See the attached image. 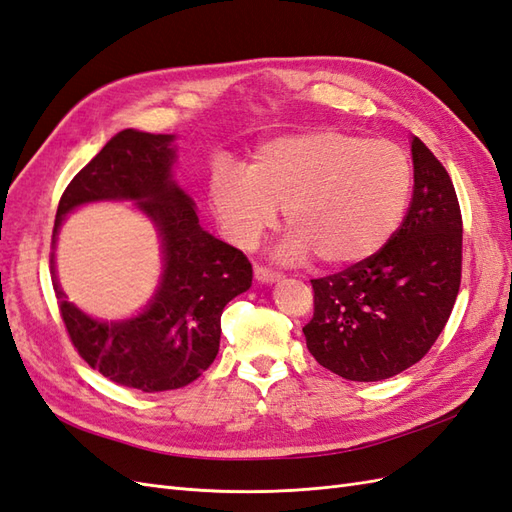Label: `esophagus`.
I'll return each instance as SVG.
<instances>
[{"mask_svg": "<svg viewBox=\"0 0 512 512\" xmlns=\"http://www.w3.org/2000/svg\"><path fill=\"white\" fill-rule=\"evenodd\" d=\"M255 277L261 283H274V281H281L283 274L272 270V268H266V266H255Z\"/></svg>", "mask_w": 512, "mask_h": 512, "instance_id": "1", "label": "esophagus"}]
</instances>
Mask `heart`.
<instances>
[{
  "mask_svg": "<svg viewBox=\"0 0 512 512\" xmlns=\"http://www.w3.org/2000/svg\"><path fill=\"white\" fill-rule=\"evenodd\" d=\"M413 190L409 155L389 140L337 129L268 140L246 168L218 164L209 201L229 238L251 248L283 207V253L331 266L372 257L402 225Z\"/></svg>",
  "mask_w": 512,
  "mask_h": 512,
  "instance_id": "heart-1",
  "label": "heart"
}]
</instances>
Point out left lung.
Wrapping results in <instances>:
<instances>
[{"instance_id": "8db88e82", "label": "left lung", "mask_w": 512, "mask_h": 512, "mask_svg": "<svg viewBox=\"0 0 512 512\" xmlns=\"http://www.w3.org/2000/svg\"><path fill=\"white\" fill-rule=\"evenodd\" d=\"M413 199L402 225L372 257L311 279L303 326L322 368L374 383L411 368L437 342L461 287L463 218L448 170L413 136Z\"/></svg>"}]
</instances>
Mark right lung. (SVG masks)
<instances>
[{
	"label": "right lung",
	"instance_id": "add662e5",
	"mask_svg": "<svg viewBox=\"0 0 512 512\" xmlns=\"http://www.w3.org/2000/svg\"><path fill=\"white\" fill-rule=\"evenodd\" d=\"M175 136L123 129L62 192L54 244L64 216L93 201H136L160 231L162 283L140 316L101 322L69 303L51 274L71 344L112 383L168 391L196 381L214 363L222 309L253 281L246 255L201 229L194 203L170 175Z\"/></svg>",
	"mask_w": 512,
	"mask_h": 512
}]
</instances>
